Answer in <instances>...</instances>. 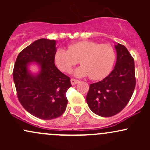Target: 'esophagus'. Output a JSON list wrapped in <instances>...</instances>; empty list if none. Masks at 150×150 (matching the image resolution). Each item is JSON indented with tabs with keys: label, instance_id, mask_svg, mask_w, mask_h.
Here are the masks:
<instances>
[{
	"label": "esophagus",
	"instance_id": "34e87169",
	"mask_svg": "<svg viewBox=\"0 0 150 150\" xmlns=\"http://www.w3.org/2000/svg\"><path fill=\"white\" fill-rule=\"evenodd\" d=\"M70 82H71V84L73 85H76L79 82V80H76V79H74V78H71V80H70Z\"/></svg>",
	"mask_w": 150,
	"mask_h": 150
}]
</instances>
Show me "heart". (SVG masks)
<instances>
[{
  "label": "heart",
  "mask_w": 150,
  "mask_h": 150,
  "mask_svg": "<svg viewBox=\"0 0 150 150\" xmlns=\"http://www.w3.org/2000/svg\"><path fill=\"white\" fill-rule=\"evenodd\" d=\"M116 57L114 48L110 44L81 41L68 45V50L57 49L54 62L61 71L70 73L80 61L82 65L75 70V75L89 76L91 80H99L110 73Z\"/></svg>",
  "instance_id": "b5f03b06"
}]
</instances>
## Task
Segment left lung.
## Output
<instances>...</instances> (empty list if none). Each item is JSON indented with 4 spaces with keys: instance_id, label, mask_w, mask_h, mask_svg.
Returning <instances> with one entry per match:
<instances>
[{
    "instance_id": "left-lung-1",
    "label": "left lung",
    "mask_w": 150,
    "mask_h": 150,
    "mask_svg": "<svg viewBox=\"0 0 150 150\" xmlns=\"http://www.w3.org/2000/svg\"><path fill=\"white\" fill-rule=\"evenodd\" d=\"M117 61L114 69L101 81L89 85L86 100L89 108L102 117L113 116L130 101L136 85L134 59L125 46H115Z\"/></svg>"
}]
</instances>
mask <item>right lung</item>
<instances>
[{"instance_id":"1","label":"right lung","mask_w":150,"mask_h":150,"mask_svg":"<svg viewBox=\"0 0 150 150\" xmlns=\"http://www.w3.org/2000/svg\"><path fill=\"white\" fill-rule=\"evenodd\" d=\"M56 41L40 39L18 54L13 69L18 100L26 111L37 118L51 120L61 116L66 108V92L71 87L70 78L54 63ZM30 62L40 65L38 75L27 70Z\"/></svg>"}]
</instances>
